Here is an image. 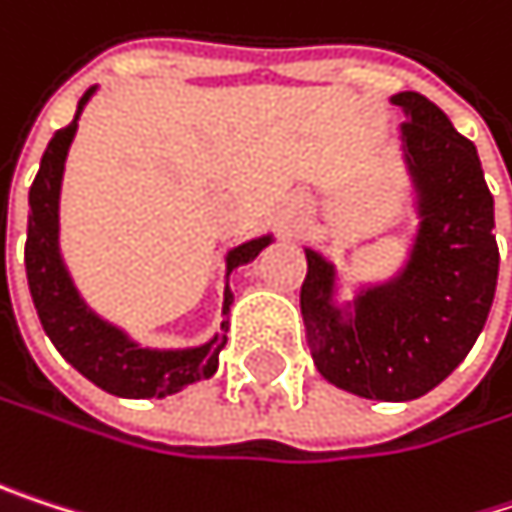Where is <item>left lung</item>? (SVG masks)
<instances>
[{
  "label": "left lung",
  "mask_w": 512,
  "mask_h": 512,
  "mask_svg": "<svg viewBox=\"0 0 512 512\" xmlns=\"http://www.w3.org/2000/svg\"><path fill=\"white\" fill-rule=\"evenodd\" d=\"M408 164L423 194V224L405 273L360 297L342 324L327 294L333 267L306 251L300 291L318 372L363 399L408 402L435 390L474 348L498 285L495 203L477 149L420 92H399Z\"/></svg>",
  "instance_id": "1"
}]
</instances>
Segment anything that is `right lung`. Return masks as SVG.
<instances>
[{"instance_id": "1", "label": "right lung", "mask_w": 512, "mask_h": 512, "mask_svg": "<svg viewBox=\"0 0 512 512\" xmlns=\"http://www.w3.org/2000/svg\"><path fill=\"white\" fill-rule=\"evenodd\" d=\"M92 89L80 98L77 116ZM77 116L71 125L59 128L47 143L41 170L29 188V230H26V279L32 303L38 309L41 327L56 345V351L95 387L125 396V399H164L194 381L212 378L218 369V351L227 339H212L191 351H146L131 345L119 330L95 318L77 297L62 261H59V182L71 137L77 131ZM270 242L251 239L227 254V270L251 264ZM230 309V294L224 297V312Z\"/></svg>"}]
</instances>
